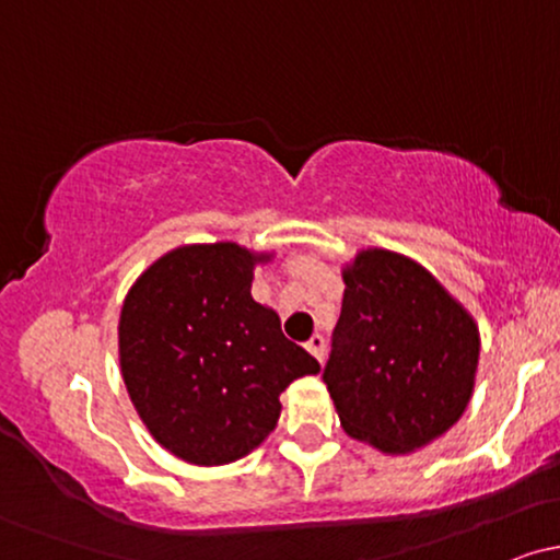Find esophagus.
Returning a JSON list of instances; mask_svg holds the SVG:
<instances>
[{"label": "esophagus", "instance_id": "1", "mask_svg": "<svg viewBox=\"0 0 560 560\" xmlns=\"http://www.w3.org/2000/svg\"><path fill=\"white\" fill-rule=\"evenodd\" d=\"M305 347H307V350H311V355L316 358L318 363L324 361V355H326V339L320 337V334H313V337L307 339V345H305Z\"/></svg>", "mask_w": 560, "mask_h": 560}]
</instances>
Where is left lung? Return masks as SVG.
Masks as SVG:
<instances>
[{
  "label": "left lung",
  "instance_id": "8db88e82",
  "mask_svg": "<svg viewBox=\"0 0 560 560\" xmlns=\"http://www.w3.org/2000/svg\"><path fill=\"white\" fill-rule=\"evenodd\" d=\"M324 384L345 432L384 453L445 434L466 410L479 329L419 262L365 249L345 271Z\"/></svg>",
  "mask_w": 560,
  "mask_h": 560
}]
</instances>
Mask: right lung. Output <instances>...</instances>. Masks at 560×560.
I'll return each instance as SVG.
<instances>
[{
	"label": "right lung",
	"instance_id": "1",
	"mask_svg": "<svg viewBox=\"0 0 560 560\" xmlns=\"http://www.w3.org/2000/svg\"><path fill=\"white\" fill-rule=\"evenodd\" d=\"M258 260L234 242L178 247L139 276L120 311L133 408L189 464H231L258 447L279 421L281 392L320 371L249 294Z\"/></svg>",
	"mask_w": 560,
	"mask_h": 560
}]
</instances>
